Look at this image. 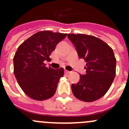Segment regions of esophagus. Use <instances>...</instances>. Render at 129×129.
Returning <instances> with one entry per match:
<instances>
[{"label": "esophagus", "mask_w": 129, "mask_h": 129, "mask_svg": "<svg viewBox=\"0 0 129 129\" xmlns=\"http://www.w3.org/2000/svg\"><path fill=\"white\" fill-rule=\"evenodd\" d=\"M64 72H65V74H69L71 73V72L68 71V70H64Z\"/></svg>", "instance_id": "esophagus-1"}]
</instances>
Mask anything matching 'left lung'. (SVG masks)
I'll return each instance as SVG.
<instances>
[{"label": "left lung", "mask_w": 129, "mask_h": 129, "mask_svg": "<svg viewBox=\"0 0 129 129\" xmlns=\"http://www.w3.org/2000/svg\"><path fill=\"white\" fill-rule=\"evenodd\" d=\"M79 59L86 61V74H80L77 84L72 85L73 94L85 102L101 98L109 90L116 76V59L112 49L100 39L85 34H68Z\"/></svg>", "instance_id": "obj_1"}]
</instances>
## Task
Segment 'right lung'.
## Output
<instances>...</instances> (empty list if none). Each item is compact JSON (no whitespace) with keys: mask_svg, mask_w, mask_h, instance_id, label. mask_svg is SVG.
<instances>
[{"mask_svg":"<svg viewBox=\"0 0 129 129\" xmlns=\"http://www.w3.org/2000/svg\"><path fill=\"white\" fill-rule=\"evenodd\" d=\"M66 37V34L41 31L18 48L13 57L14 74L19 86L31 98L43 101L52 98L56 92L64 69L48 68L44 61H49L57 44Z\"/></svg>","mask_w":129,"mask_h":129,"instance_id":"obj_1","label":"right lung"}]
</instances>
